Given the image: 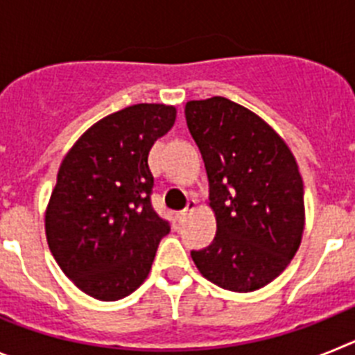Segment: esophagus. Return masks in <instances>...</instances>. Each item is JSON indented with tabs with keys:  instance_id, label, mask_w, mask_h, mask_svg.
<instances>
[{
	"instance_id": "1",
	"label": "esophagus",
	"mask_w": 355,
	"mask_h": 355,
	"mask_svg": "<svg viewBox=\"0 0 355 355\" xmlns=\"http://www.w3.org/2000/svg\"><path fill=\"white\" fill-rule=\"evenodd\" d=\"M196 208H197V200H196V199L188 200L187 208H184L183 211L178 213V218H180V222H184V220H187V216L190 215V211H193V209H196Z\"/></svg>"
}]
</instances>
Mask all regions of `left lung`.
<instances>
[{"label":"left lung","mask_w":355,"mask_h":355,"mask_svg":"<svg viewBox=\"0 0 355 355\" xmlns=\"http://www.w3.org/2000/svg\"><path fill=\"white\" fill-rule=\"evenodd\" d=\"M190 135L205 159L211 245L192 250L216 286L247 293L290 265L304 233V183L293 153L259 115L215 96L184 106Z\"/></svg>","instance_id":"8db88e82"}]
</instances>
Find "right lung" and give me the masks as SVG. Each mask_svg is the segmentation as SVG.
<instances>
[{
	"label": "right lung",
	"instance_id": "add662e5",
	"mask_svg": "<svg viewBox=\"0 0 355 355\" xmlns=\"http://www.w3.org/2000/svg\"><path fill=\"white\" fill-rule=\"evenodd\" d=\"M174 122V106H128L90 126L62 159L46 238L62 272L94 299L133 293L171 231L150 205L155 180L147 158Z\"/></svg>",
	"mask_w": 355,
	"mask_h": 355
}]
</instances>
